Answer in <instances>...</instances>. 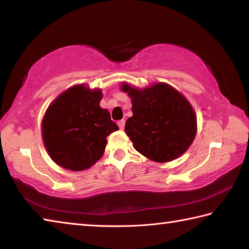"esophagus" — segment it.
<instances>
[{
    "instance_id": "34e87169",
    "label": "esophagus",
    "mask_w": 249,
    "mask_h": 249,
    "mask_svg": "<svg viewBox=\"0 0 249 249\" xmlns=\"http://www.w3.org/2000/svg\"><path fill=\"white\" fill-rule=\"evenodd\" d=\"M117 125H119V127L121 129H124V127H125V121L124 120L119 121V122H117Z\"/></svg>"
}]
</instances>
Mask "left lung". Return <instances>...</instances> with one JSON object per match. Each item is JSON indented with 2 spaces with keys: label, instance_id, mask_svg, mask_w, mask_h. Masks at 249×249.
Masks as SVG:
<instances>
[{
  "label": "left lung",
  "instance_id": "8db88e82",
  "mask_svg": "<svg viewBox=\"0 0 249 249\" xmlns=\"http://www.w3.org/2000/svg\"><path fill=\"white\" fill-rule=\"evenodd\" d=\"M122 89L133 104L125 132L138 153L167 162L187 151L196 134V116L182 94L161 82L142 90L123 83Z\"/></svg>",
  "mask_w": 249,
  "mask_h": 249
}]
</instances>
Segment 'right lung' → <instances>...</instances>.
Segmentation results:
<instances>
[{
	"mask_svg": "<svg viewBox=\"0 0 249 249\" xmlns=\"http://www.w3.org/2000/svg\"><path fill=\"white\" fill-rule=\"evenodd\" d=\"M102 91L79 84L61 93L43 119V141L54 162L80 171L102 157L107 137L119 129L107 109L100 107Z\"/></svg>",
	"mask_w": 249,
	"mask_h": 249,
	"instance_id": "add662e5",
	"label": "right lung"
}]
</instances>
